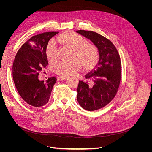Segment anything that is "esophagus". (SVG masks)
I'll list each match as a JSON object with an SVG mask.
<instances>
[{
    "label": "esophagus",
    "mask_w": 152,
    "mask_h": 152,
    "mask_svg": "<svg viewBox=\"0 0 152 152\" xmlns=\"http://www.w3.org/2000/svg\"><path fill=\"white\" fill-rule=\"evenodd\" d=\"M66 79H67V77H65V76H59L58 78V80H65Z\"/></svg>",
    "instance_id": "esophagus-1"
}]
</instances>
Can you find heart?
<instances>
[{"label":"heart","mask_w":152,"mask_h":152,"mask_svg":"<svg viewBox=\"0 0 152 152\" xmlns=\"http://www.w3.org/2000/svg\"><path fill=\"white\" fill-rule=\"evenodd\" d=\"M58 42L73 49L72 61H61L55 66V71L59 75H70L79 70L83 65L84 69H89L96 65L99 59V50L94 44L88 42L83 36L68 31L57 37ZM57 45L54 40H50L45 48V54L49 61L56 58Z\"/></svg>","instance_id":"obj_1"}]
</instances>
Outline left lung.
<instances>
[{"label": "left lung", "mask_w": 152, "mask_h": 152, "mask_svg": "<svg viewBox=\"0 0 152 152\" xmlns=\"http://www.w3.org/2000/svg\"><path fill=\"white\" fill-rule=\"evenodd\" d=\"M77 33L90 39L98 48L99 59L97 65L86 75V80H79L77 101L88 111L102 108L115 96L121 79L120 55L112 41L95 31L79 30ZM92 80L89 86L88 81Z\"/></svg>", "instance_id": "left-lung-1"}]
</instances>
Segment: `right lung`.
<instances>
[{
  "label": "right lung",
  "mask_w": 152,
  "mask_h": 152,
  "mask_svg": "<svg viewBox=\"0 0 152 152\" xmlns=\"http://www.w3.org/2000/svg\"><path fill=\"white\" fill-rule=\"evenodd\" d=\"M58 31H48L34 35L22 45L12 65L14 83L21 98L35 107L45 105L50 98L56 78L40 81L39 72L48 65L45 48L49 40Z\"/></svg>",
  "instance_id": "add662e5"
}]
</instances>
